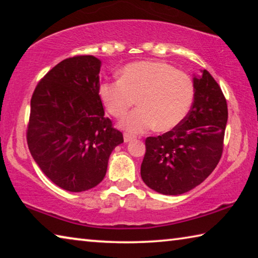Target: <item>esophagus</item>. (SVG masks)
Wrapping results in <instances>:
<instances>
[{
    "label": "esophagus",
    "instance_id": "obj_1",
    "mask_svg": "<svg viewBox=\"0 0 258 258\" xmlns=\"http://www.w3.org/2000/svg\"><path fill=\"white\" fill-rule=\"evenodd\" d=\"M135 138V135H132V134H130V133H124V141L125 142H130V141H132V140H134Z\"/></svg>",
    "mask_w": 258,
    "mask_h": 258
}]
</instances>
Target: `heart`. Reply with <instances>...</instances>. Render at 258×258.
I'll return each mask as SVG.
<instances>
[{
    "mask_svg": "<svg viewBox=\"0 0 258 258\" xmlns=\"http://www.w3.org/2000/svg\"><path fill=\"white\" fill-rule=\"evenodd\" d=\"M195 87L185 73L160 61H137L126 64L119 81L103 82L99 95L110 115L123 118L128 132L142 133L155 127L166 132L184 119L194 100Z\"/></svg>",
    "mask_w": 258,
    "mask_h": 258,
    "instance_id": "b5f03b06",
    "label": "heart"
}]
</instances>
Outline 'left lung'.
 <instances>
[{
  "label": "left lung",
  "instance_id": "1",
  "mask_svg": "<svg viewBox=\"0 0 258 258\" xmlns=\"http://www.w3.org/2000/svg\"><path fill=\"white\" fill-rule=\"evenodd\" d=\"M194 78V103L172 131L146 139L143 182L159 194L177 196L211 175L223 152L228 104L206 69Z\"/></svg>",
  "mask_w": 258,
  "mask_h": 258
}]
</instances>
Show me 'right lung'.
Wrapping results in <instances>:
<instances>
[{"label": "right lung", "instance_id": "obj_1", "mask_svg": "<svg viewBox=\"0 0 258 258\" xmlns=\"http://www.w3.org/2000/svg\"><path fill=\"white\" fill-rule=\"evenodd\" d=\"M100 67L93 55L64 59L38 82L30 100V154L54 184L71 192L98 185L112 150L124 142L104 117Z\"/></svg>", "mask_w": 258, "mask_h": 258}]
</instances>
